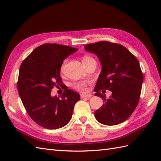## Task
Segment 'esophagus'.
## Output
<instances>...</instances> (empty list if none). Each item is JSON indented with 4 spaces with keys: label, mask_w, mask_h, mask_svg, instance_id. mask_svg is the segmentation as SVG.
<instances>
[{
    "label": "esophagus",
    "mask_w": 161,
    "mask_h": 161,
    "mask_svg": "<svg viewBox=\"0 0 161 161\" xmlns=\"http://www.w3.org/2000/svg\"><path fill=\"white\" fill-rule=\"evenodd\" d=\"M92 96L91 94L89 95H84V94H81V98H90Z\"/></svg>",
    "instance_id": "34e87169"
}]
</instances>
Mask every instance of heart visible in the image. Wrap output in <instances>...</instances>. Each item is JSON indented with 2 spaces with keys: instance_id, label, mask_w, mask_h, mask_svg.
Here are the masks:
<instances>
[{
  "instance_id": "obj_1",
  "label": "heart",
  "mask_w": 161,
  "mask_h": 161,
  "mask_svg": "<svg viewBox=\"0 0 161 161\" xmlns=\"http://www.w3.org/2000/svg\"><path fill=\"white\" fill-rule=\"evenodd\" d=\"M81 61H82V63L84 65V66L86 67L88 66V64H90L92 62H96L95 60L93 59V57L89 56V55H84L81 58ZM67 60H64V62L62 63L61 66L60 70L61 73H63L65 69V66H66ZM88 81H77V82H75L73 84V87L75 90L80 92H85L87 91V86L88 84Z\"/></svg>"
}]
</instances>
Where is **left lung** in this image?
Segmentation results:
<instances>
[{"mask_svg": "<svg viewBox=\"0 0 161 161\" xmlns=\"http://www.w3.org/2000/svg\"><path fill=\"white\" fill-rule=\"evenodd\" d=\"M84 47L96 54L102 66L94 91L105 103L95 111V118L105 125L120 124L131 116L140 100L143 74L139 61L120 44L102 41ZM104 89L112 91L108 99L100 93Z\"/></svg>", "mask_w": 161, "mask_h": 161, "instance_id": "8db88e82", "label": "left lung"}]
</instances>
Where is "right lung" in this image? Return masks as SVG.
Returning a JSON list of instances; mask_svg holds the SVG:
<instances>
[{
    "label": "right lung",
    "mask_w": 161,
    "mask_h": 161,
    "mask_svg": "<svg viewBox=\"0 0 161 161\" xmlns=\"http://www.w3.org/2000/svg\"><path fill=\"white\" fill-rule=\"evenodd\" d=\"M78 50L68 46L46 43L36 47L23 60L19 69L17 88L22 103L37 125L57 129L70 120L80 95L67 89L61 99L50 95L53 88L63 86L60 68L63 61Z\"/></svg>",
    "instance_id": "obj_1"
}]
</instances>
